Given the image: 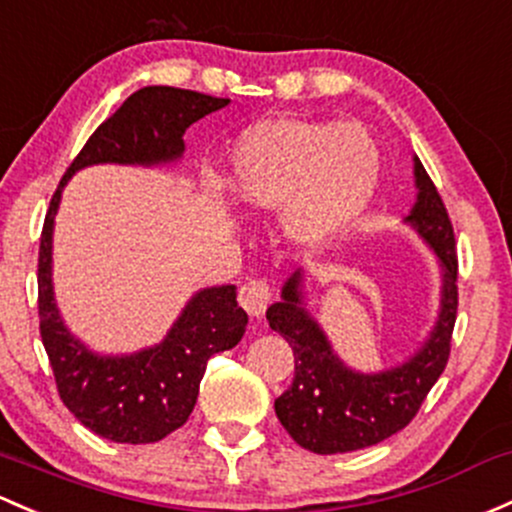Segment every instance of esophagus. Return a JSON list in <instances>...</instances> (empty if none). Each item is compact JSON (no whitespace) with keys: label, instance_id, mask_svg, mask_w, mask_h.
I'll use <instances>...</instances> for the list:
<instances>
[{"label":"esophagus","instance_id":"esophagus-1","mask_svg":"<svg viewBox=\"0 0 512 512\" xmlns=\"http://www.w3.org/2000/svg\"><path fill=\"white\" fill-rule=\"evenodd\" d=\"M270 299H272V289H270V284L265 282V279H250V282L242 284L240 294H238L240 306L250 316L265 314Z\"/></svg>","mask_w":512,"mask_h":512}]
</instances>
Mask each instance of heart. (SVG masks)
I'll return each instance as SVG.
<instances>
[{
  "label": "heart",
  "instance_id": "obj_1",
  "mask_svg": "<svg viewBox=\"0 0 512 512\" xmlns=\"http://www.w3.org/2000/svg\"><path fill=\"white\" fill-rule=\"evenodd\" d=\"M380 174V152L353 122L272 117L235 139L225 191L252 211H277L292 245L316 250L360 218Z\"/></svg>",
  "mask_w": 512,
  "mask_h": 512
}]
</instances>
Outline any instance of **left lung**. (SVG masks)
I'll use <instances>...</instances> for the list:
<instances>
[{
    "label": "left lung",
    "instance_id": "left-lung-1",
    "mask_svg": "<svg viewBox=\"0 0 512 512\" xmlns=\"http://www.w3.org/2000/svg\"><path fill=\"white\" fill-rule=\"evenodd\" d=\"M414 201L410 223L439 257V319L412 358L380 373L348 368L328 343L324 328L306 311L301 270L284 282L282 299L267 309L272 331L294 351V380L274 400V412L289 437L314 454H346L397 434L412 422L439 375L444 373L456 324V240L437 186L414 157Z\"/></svg>",
    "mask_w": 512,
    "mask_h": 512
}]
</instances>
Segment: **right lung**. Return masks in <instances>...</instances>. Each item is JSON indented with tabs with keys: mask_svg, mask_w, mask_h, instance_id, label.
Returning a JSON list of instances; mask_svg holds the SVG:
<instances>
[{
	"mask_svg": "<svg viewBox=\"0 0 512 512\" xmlns=\"http://www.w3.org/2000/svg\"><path fill=\"white\" fill-rule=\"evenodd\" d=\"M228 102L169 85L137 90L85 142L48 206L39 247L41 341L63 405L102 439L152 444L179 429L196 405L208 358L238 346L247 314L235 299V284L208 287L193 294L157 346L132 355L90 351L63 324L53 299V218L63 186L85 166H157L181 159L186 129Z\"/></svg>",
	"mask_w": 512,
	"mask_h": 512,
	"instance_id": "add662e5",
	"label": "right lung"
}]
</instances>
